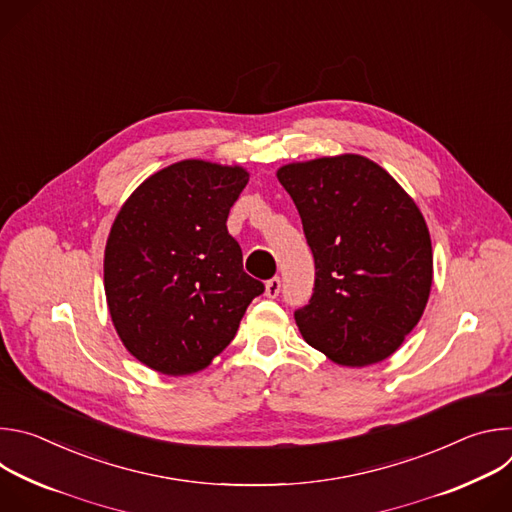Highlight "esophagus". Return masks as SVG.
Returning <instances> with one entry per match:
<instances>
[{"label": "esophagus", "mask_w": 512, "mask_h": 512, "mask_svg": "<svg viewBox=\"0 0 512 512\" xmlns=\"http://www.w3.org/2000/svg\"><path fill=\"white\" fill-rule=\"evenodd\" d=\"M281 291V279L279 277H271L267 283H265V296L267 298H277Z\"/></svg>", "instance_id": "1"}]
</instances>
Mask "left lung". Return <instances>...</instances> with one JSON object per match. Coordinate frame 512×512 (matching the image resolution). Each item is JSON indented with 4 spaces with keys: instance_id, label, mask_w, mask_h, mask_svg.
Returning <instances> with one entry per match:
<instances>
[{
    "instance_id": "left-lung-1",
    "label": "left lung",
    "mask_w": 512,
    "mask_h": 512,
    "mask_svg": "<svg viewBox=\"0 0 512 512\" xmlns=\"http://www.w3.org/2000/svg\"><path fill=\"white\" fill-rule=\"evenodd\" d=\"M314 255L310 304L296 312L304 340L342 367L389 358L417 326L433 279L425 218L397 180L358 154L285 164Z\"/></svg>"
}]
</instances>
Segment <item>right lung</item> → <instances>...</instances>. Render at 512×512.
Masks as SVG:
<instances>
[{"label":"right lung","instance_id":"obj_1","mask_svg":"<svg viewBox=\"0 0 512 512\" xmlns=\"http://www.w3.org/2000/svg\"><path fill=\"white\" fill-rule=\"evenodd\" d=\"M247 182L241 166L182 160L143 180L117 212L103 261L107 308L145 367L168 377L206 369L263 294L227 231Z\"/></svg>","mask_w":512,"mask_h":512}]
</instances>
